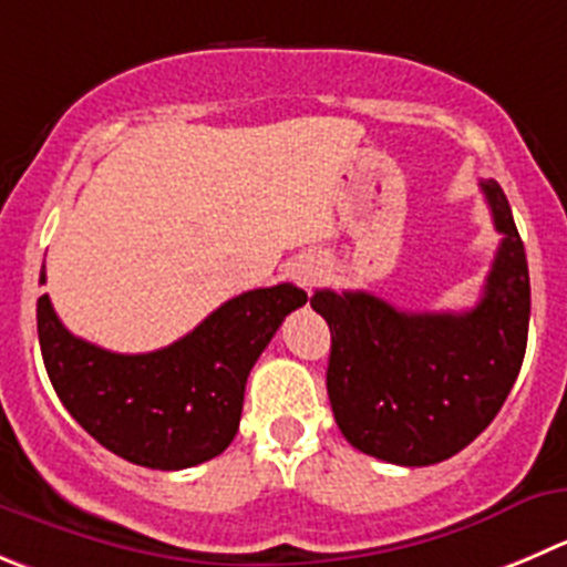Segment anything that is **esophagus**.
Returning a JSON list of instances; mask_svg holds the SVG:
<instances>
[{
	"instance_id": "1",
	"label": "esophagus",
	"mask_w": 567,
	"mask_h": 567,
	"mask_svg": "<svg viewBox=\"0 0 567 567\" xmlns=\"http://www.w3.org/2000/svg\"><path fill=\"white\" fill-rule=\"evenodd\" d=\"M300 280H303V287H311L315 284V272H300Z\"/></svg>"
}]
</instances>
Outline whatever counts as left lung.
<instances>
[{
  "mask_svg": "<svg viewBox=\"0 0 567 567\" xmlns=\"http://www.w3.org/2000/svg\"><path fill=\"white\" fill-rule=\"evenodd\" d=\"M482 192L504 239L471 311L412 315L370 292L311 295L331 328L333 417L361 454L403 467L460 454L520 373L532 309L526 250L498 183L484 181Z\"/></svg>",
  "mask_w": 567,
  "mask_h": 567,
  "instance_id": "left-lung-1",
  "label": "left lung"
}]
</instances>
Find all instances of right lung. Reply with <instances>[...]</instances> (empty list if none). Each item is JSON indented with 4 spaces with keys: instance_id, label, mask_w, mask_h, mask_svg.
<instances>
[{
    "instance_id": "right-lung-1",
    "label": "right lung",
    "mask_w": 567,
    "mask_h": 567,
    "mask_svg": "<svg viewBox=\"0 0 567 567\" xmlns=\"http://www.w3.org/2000/svg\"><path fill=\"white\" fill-rule=\"evenodd\" d=\"M303 303L306 292L292 284L252 289L169 348L111 353L69 333L50 295H41L38 342L61 403L100 445L133 465L183 471L228 449L252 364Z\"/></svg>"
}]
</instances>
